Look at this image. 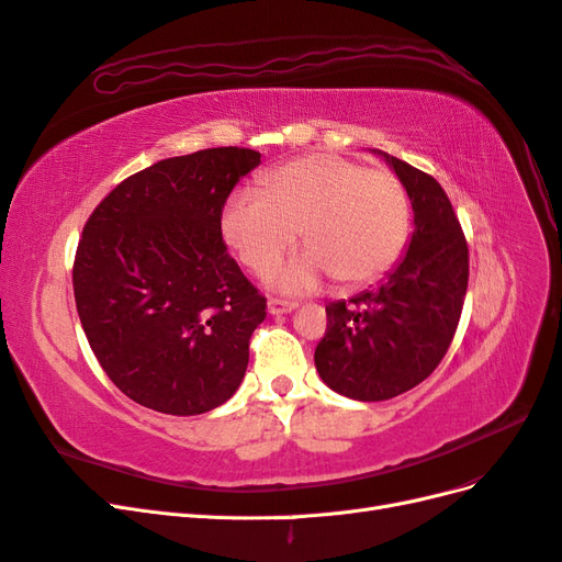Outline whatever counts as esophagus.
<instances>
[{"label":"esophagus","mask_w":562,"mask_h":562,"mask_svg":"<svg viewBox=\"0 0 562 562\" xmlns=\"http://www.w3.org/2000/svg\"><path fill=\"white\" fill-rule=\"evenodd\" d=\"M267 310H269V314H288V312L297 310V302L281 300V297H269Z\"/></svg>","instance_id":"esophagus-1"}]
</instances>
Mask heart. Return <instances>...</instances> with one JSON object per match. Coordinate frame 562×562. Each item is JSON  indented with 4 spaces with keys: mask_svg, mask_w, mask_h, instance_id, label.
I'll return each mask as SVG.
<instances>
[{
    "mask_svg": "<svg viewBox=\"0 0 562 562\" xmlns=\"http://www.w3.org/2000/svg\"><path fill=\"white\" fill-rule=\"evenodd\" d=\"M225 241L255 274H269L300 232L307 250L279 274L304 293L330 274L339 285L384 277L411 236V196L386 168L310 155L262 176V192H234L220 213Z\"/></svg>",
    "mask_w": 562,
    "mask_h": 562,
    "instance_id": "obj_1",
    "label": "heart"
}]
</instances>
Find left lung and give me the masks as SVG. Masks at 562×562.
<instances>
[{"label":"left lung","mask_w":562,"mask_h":562,"mask_svg":"<svg viewBox=\"0 0 562 562\" xmlns=\"http://www.w3.org/2000/svg\"><path fill=\"white\" fill-rule=\"evenodd\" d=\"M384 157L413 201L411 246L378 288L328 304V328L314 351L321 380L356 401L394 398L431 375L452 342L469 283V246L443 187Z\"/></svg>","instance_id":"1"}]
</instances>
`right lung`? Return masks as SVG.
I'll return each mask as SVG.
<instances>
[{"label":"right lung","mask_w":562,"mask_h":562,"mask_svg":"<svg viewBox=\"0 0 562 562\" xmlns=\"http://www.w3.org/2000/svg\"><path fill=\"white\" fill-rule=\"evenodd\" d=\"M260 151L211 147L151 164L98 203L77 246L81 328L119 391L201 415L239 389L260 295L227 252L220 213Z\"/></svg>","instance_id":"obj_1"}]
</instances>
